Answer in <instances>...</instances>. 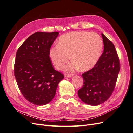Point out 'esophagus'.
I'll list each match as a JSON object with an SVG mask.
<instances>
[{
	"label": "esophagus",
	"mask_w": 133,
	"mask_h": 133,
	"mask_svg": "<svg viewBox=\"0 0 133 133\" xmlns=\"http://www.w3.org/2000/svg\"><path fill=\"white\" fill-rule=\"evenodd\" d=\"M73 76V74H65V77L66 78H71Z\"/></svg>",
	"instance_id": "esophagus-1"
}]
</instances>
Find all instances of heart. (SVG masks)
<instances>
[{
    "label": "heart",
    "mask_w": 133,
    "mask_h": 133,
    "mask_svg": "<svg viewBox=\"0 0 133 133\" xmlns=\"http://www.w3.org/2000/svg\"><path fill=\"white\" fill-rule=\"evenodd\" d=\"M103 49L100 36L89 31L71 32L61 36L58 45L51 47L49 56L55 67L62 69L70 58L73 62L67 67L68 71L79 68L87 71L98 62Z\"/></svg>",
    "instance_id": "1"
}]
</instances>
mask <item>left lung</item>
Returning a JSON list of instances; mask_svg holds the SVG:
<instances>
[{
  "label": "left lung",
  "instance_id": "1",
  "mask_svg": "<svg viewBox=\"0 0 133 133\" xmlns=\"http://www.w3.org/2000/svg\"><path fill=\"white\" fill-rule=\"evenodd\" d=\"M104 51L96 65L82 76L84 83L78 94L79 98L90 105H98L107 100L115 87L120 69L114 45L103 33Z\"/></svg>",
  "mask_w": 133,
  "mask_h": 133
}]
</instances>
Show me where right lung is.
<instances>
[{
  "mask_svg": "<svg viewBox=\"0 0 133 133\" xmlns=\"http://www.w3.org/2000/svg\"><path fill=\"white\" fill-rule=\"evenodd\" d=\"M58 32H36L19 48L14 75L19 90L28 101L44 105L54 98L59 83L64 76L55 70L49 50Z\"/></svg>",
  "mask_w": 133,
  "mask_h": 133,
  "instance_id": "1",
  "label": "right lung"
}]
</instances>
